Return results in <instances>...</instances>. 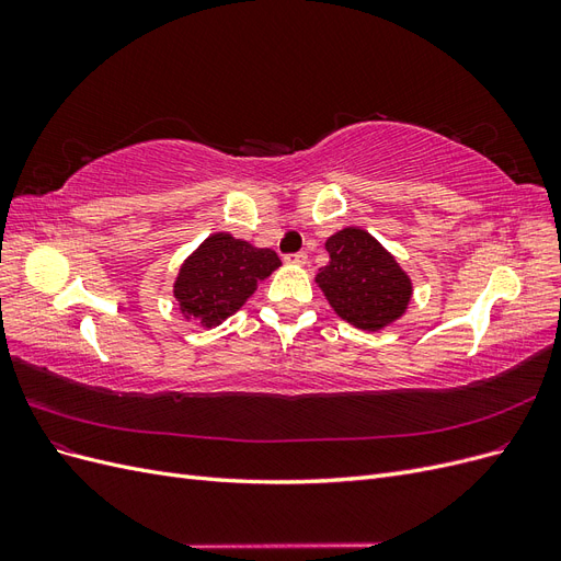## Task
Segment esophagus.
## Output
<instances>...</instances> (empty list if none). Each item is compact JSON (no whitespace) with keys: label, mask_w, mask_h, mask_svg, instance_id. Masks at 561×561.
<instances>
[{"label":"esophagus","mask_w":561,"mask_h":561,"mask_svg":"<svg viewBox=\"0 0 561 561\" xmlns=\"http://www.w3.org/2000/svg\"><path fill=\"white\" fill-rule=\"evenodd\" d=\"M309 262V254L307 252H295V254H285V264H295V266H304Z\"/></svg>","instance_id":"1"}]
</instances>
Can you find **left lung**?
<instances>
[{
	"instance_id": "left-lung-1",
	"label": "left lung",
	"mask_w": 561,
	"mask_h": 561,
	"mask_svg": "<svg viewBox=\"0 0 561 561\" xmlns=\"http://www.w3.org/2000/svg\"><path fill=\"white\" fill-rule=\"evenodd\" d=\"M330 264L316 283L332 311L348 325L379 332L404 316L412 301V278L371 233L346 227L325 241Z\"/></svg>"
}]
</instances>
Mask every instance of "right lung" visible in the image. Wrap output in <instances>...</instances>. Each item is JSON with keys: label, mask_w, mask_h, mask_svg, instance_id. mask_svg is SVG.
<instances>
[{"label": "right lung", "mask_w": 561, "mask_h": 561, "mask_svg": "<svg viewBox=\"0 0 561 561\" xmlns=\"http://www.w3.org/2000/svg\"><path fill=\"white\" fill-rule=\"evenodd\" d=\"M280 266L271 248H254L227 231L208 236L178 271L173 295L184 320L215 328L239 311Z\"/></svg>", "instance_id": "1"}]
</instances>
